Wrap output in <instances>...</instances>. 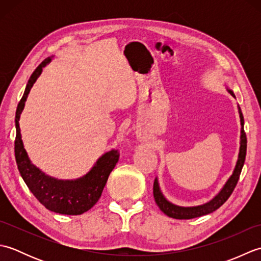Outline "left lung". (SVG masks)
<instances>
[{"label":"left lung","instance_id":"1","mask_svg":"<svg viewBox=\"0 0 261 261\" xmlns=\"http://www.w3.org/2000/svg\"><path fill=\"white\" fill-rule=\"evenodd\" d=\"M229 93L232 96L236 97L231 90H228ZM239 109V114H240V121H241V137H240V151H239V157H238V162L236 165V168L233 170V174L231 175L228 181L225 182L222 190L219 192L218 195H215L210 202L205 203L203 205H198V206H191V207H184V206H178V205H175L173 203L168 202L167 199L165 198L163 195L162 191L159 188L158 179L156 178L153 181V197L154 201H156L159 208L163 211V212L168 215L169 218L173 219H178V220H190L194 218H198V216L206 215L214 212L215 210H218L221 205H223L226 199L230 197V195L233 192V190L237 186V182L239 180V177L241 174V170L243 167V164H245L246 159V153H247V137L245 129H243V124H245V120H243V115L241 112L240 107Z\"/></svg>","mask_w":261,"mask_h":261}]
</instances>
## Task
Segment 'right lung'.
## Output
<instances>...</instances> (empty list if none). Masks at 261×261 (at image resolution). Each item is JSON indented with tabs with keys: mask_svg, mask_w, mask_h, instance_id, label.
Instances as JSON below:
<instances>
[{
	"mask_svg": "<svg viewBox=\"0 0 261 261\" xmlns=\"http://www.w3.org/2000/svg\"><path fill=\"white\" fill-rule=\"evenodd\" d=\"M47 58L33 71L28 81L23 96L20 99L15 113L16 136L14 141L15 160L18 169L27 186L36 198L49 211L59 214L80 215L92 208L102 195L103 188L107 184L111 171L119 162L118 150H111L98 158L94 167L88 173L75 180H62L46 175L33 165L23 147L21 139L19 120L24 109L28 94L41 74L42 68L50 63Z\"/></svg>",
	"mask_w": 261,
	"mask_h": 261,
	"instance_id": "right-lung-1",
	"label": "right lung"
}]
</instances>
